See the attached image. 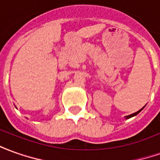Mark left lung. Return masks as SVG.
I'll use <instances>...</instances> for the list:
<instances>
[{"instance_id": "8db88e82", "label": "left lung", "mask_w": 160, "mask_h": 160, "mask_svg": "<svg viewBox=\"0 0 160 160\" xmlns=\"http://www.w3.org/2000/svg\"><path fill=\"white\" fill-rule=\"evenodd\" d=\"M143 108H144V107H142V108H141L140 110H138V112H134V113H132V114H130V115H128V116H127V117H126V119H129V118H132V117H133V116H135V115H137L138 112H139L142 110Z\"/></svg>"}]
</instances>
